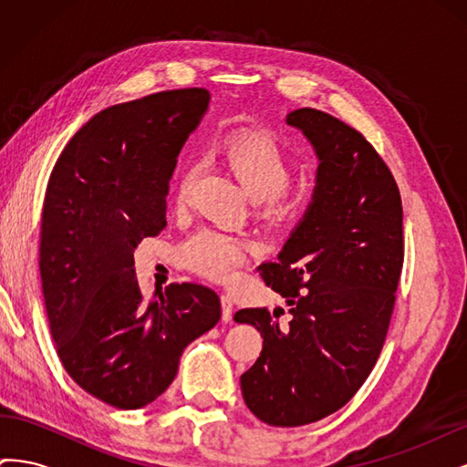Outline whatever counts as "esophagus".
Wrapping results in <instances>:
<instances>
[{
    "mask_svg": "<svg viewBox=\"0 0 467 467\" xmlns=\"http://www.w3.org/2000/svg\"><path fill=\"white\" fill-rule=\"evenodd\" d=\"M220 302H222V321L230 323L232 317H234V304H232V298H230L228 294H222Z\"/></svg>",
    "mask_w": 467,
    "mask_h": 467,
    "instance_id": "obj_1",
    "label": "esophagus"
}]
</instances>
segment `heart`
Masks as SVG:
<instances>
[{"label": "heart", "mask_w": 467, "mask_h": 467, "mask_svg": "<svg viewBox=\"0 0 467 467\" xmlns=\"http://www.w3.org/2000/svg\"><path fill=\"white\" fill-rule=\"evenodd\" d=\"M222 161L244 187L251 201L263 204L271 218H288L307 201V187H288L294 161L276 140L261 132H244L230 138L222 148ZM191 177L181 182L177 204L189 201ZM244 239L218 230H199L187 237L175 259L181 266L210 280L228 278L247 257Z\"/></svg>", "instance_id": "heart-1"}]
</instances>
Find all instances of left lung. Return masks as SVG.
<instances>
[{"instance_id": "obj_1", "label": "left lung", "mask_w": 467, "mask_h": 467, "mask_svg": "<svg viewBox=\"0 0 467 467\" xmlns=\"http://www.w3.org/2000/svg\"><path fill=\"white\" fill-rule=\"evenodd\" d=\"M286 124L317 158L312 202L261 276L286 300L280 327L266 307L239 309L263 337L242 376L249 411L273 427H302L341 409L372 372L403 266V208L384 160L348 124L298 109Z\"/></svg>"}]
</instances>
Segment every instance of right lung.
Segmentation results:
<instances>
[{
	"instance_id": "add662e5",
	"label": "right lung",
	"mask_w": 467,
	"mask_h": 467,
	"mask_svg": "<svg viewBox=\"0 0 467 467\" xmlns=\"http://www.w3.org/2000/svg\"><path fill=\"white\" fill-rule=\"evenodd\" d=\"M208 103L194 88L97 112L48 179L38 265L52 338L76 384L117 409L158 400L182 350L220 321L214 290L182 282L146 302L134 271L138 244L165 228L177 155Z\"/></svg>"
}]
</instances>
